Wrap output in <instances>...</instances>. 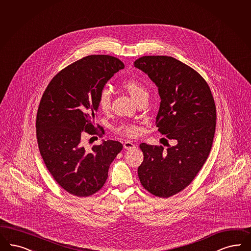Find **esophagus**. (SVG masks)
<instances>
[{"instance_id": "1", "label": "esophagus", "mask_w": 251, "mask_h": 251, "mask_svg": "<svg viewBox=\"0 0 251 251\" xmlns=\"http://www.w3.org/2000/svg\"><path fill=\"white\" fill-rule=\"evenodd\" d=\"M124 148L126 149V150H133V149L136 148V146L132 141L126 140L124 142Z\"/></svg>"}]
</instances>
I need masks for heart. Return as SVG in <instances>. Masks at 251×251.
I'll list each match as a JSON object with an SVG mask.
<instances>
[{
    "instance_id": "obj_1",
    "label": "heart",
    "mask_w": 251,
    "mask_h": 251,
    "mask_svg": "<svg viewBox=\"0 0 251 251\" xmlns=\"http://www.w3.org/2000/svg\"><path fill=\"white\" fill-rule=\"evenodd\" d=\"M124 88L126 91L129 94L130 97L137 102L141 97L144 95H147V91L144 88V86L140 84L138 81L135 80H129L125 82L124 84ZM99 105L103 112H109L112 107V97H111V92L108 89H103L102 91L100 94L99 97ZM119 131L126 134V136L129 137H135L138 136L140 133V128L137 126L133 125H125L122 126L119 128Z\"/></svg>"
}]
</instances>
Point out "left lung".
<instances>
[{
	"label": "left lung",
	"instance_id": "obj_1",
	"mask_svg": "<svg viewBox=\"0 0 251 251\" xmlns=\"http://www.w3.org/2000/svg\"><path fill=\"white\" fill-rule=\"evenodd\" d=\"M134 66L158 87V131L176 141L167 151L146 143L139 146L144 155L138 169L141 184L167 198L189 185L208 157L217 119L213 96L201 75L172 56H141Z\"/></svg>",
	"mask_w": 251,
	"mask_h": 251
}]
</instances>
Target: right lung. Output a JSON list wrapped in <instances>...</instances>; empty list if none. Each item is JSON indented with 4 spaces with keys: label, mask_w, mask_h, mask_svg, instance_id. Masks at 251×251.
<instances>
[{
    "label": "right lung",
    "mask_w": 251,
    "mask_h": 251,
    "mask_svg": "<svg viewBox=\"0 0 251 251\" xmlns=\"http://www.w3.org/2000/svg\"><path fill=\"white\" fill-rule=\"evenodd\" d=\"M124 68L114 56H85L59 72L42 97L36 119L40 153L56 182L72 195L84 197L100 190L123 149L121 142L109 139L86 151L82 138L99 134L94 119L100 94Z\"/></svg>",
    "instance_id": "right-lung-1"
}]
</instances>
